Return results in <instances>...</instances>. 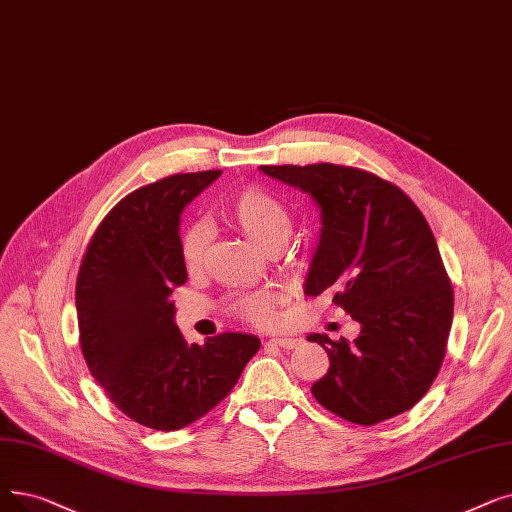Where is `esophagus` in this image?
<instances>
[{
	"instance_id": "esophagus-1",
	"label": "esophagus",
	"mask_w": 512,
	"mask_h": 512,
	"mask_svg": "<svg viewBox=\"0 0 512 512\" xmlns=\"http://www.w3.org/2000/svg\"><path fill=\"white\" fill-rule=\"evenodd\" d=\"M265 345H274V347H280V349H295L299 345V339H293V337H276V339H270Z\"/></svg>"
}]
</instances>
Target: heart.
Returning a JSON list of instances; mask_svg holds the SVG:
<instances>
[{"label":"heart","mask_w":512,"mask_h":512,"mask_svg":"<svg viewBox=\"0 0 512 512\" xmlns=\"http://www.w3.org/2000/svg\"><path fill=\"white\" fill-rule=\"evenodd\" d=\"M221 213L244 236L257 242L261 249L272 251L282 247L291 232V219L280 201L259 188H242L232 194L221 207ZM207 253V228L190 224L180 238V255L186 270H201ZM284 303L280 288H263L255 293H242L232 301L234 314L255 326H274L278 307Z\"/></svg>","instance_id":"1"}]
</instances>
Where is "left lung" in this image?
<instances>
[{
    "label": "left lung",
    "mask_w": 512,
    "mask_h": 512,
    "mask_svg": "<svg viewBox=\"0 0 512 512\" xmlns=\"http://www.w3.org/2000/svg\"><path fill=\"white\" fill-rule=\"evenodd\" d=\"M261 171L314 198L320 242L305 295L335 288L332 303L360 322V337L309 335L330 368L311 393L355 425L410 410L429 391L446 355L454 291L425 215L410 198L364 169L263 165Z\"/></svg>",
    "instance_id": "left-lung-1"
}]
</instances>
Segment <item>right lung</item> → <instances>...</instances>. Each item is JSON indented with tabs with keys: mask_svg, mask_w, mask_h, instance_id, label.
Wrapping results in <instances>:
<instances>
[{
	"mask_svg": "<svg viewBox=\"0 0 512 512\" xmlns=\"http://www.w3.org/2000/svg\"><path fill=\"white\" fill-rule=\"evenodd\" d=\"M221 171L177 173L127 194L94 232L77 276L83 358L123 414L177 431L224 399L261 341L224 332L188 345L175 326V286L188 280L180 215Z\"/></svg>",
	"mask_w": 512,
	"mask_h": 512,
	"instance_id": "obj_1",
	"label": "right lung"
}]
</instances>
